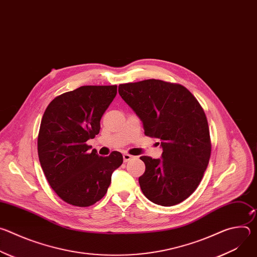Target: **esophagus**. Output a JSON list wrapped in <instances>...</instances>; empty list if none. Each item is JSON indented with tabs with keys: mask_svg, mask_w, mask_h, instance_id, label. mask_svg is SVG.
Masks as SVG:
<instances>
[{
	"mask_svg": "<svg viewBox=\"0 0 257 257\" xmlns=\"http://www.w3.org/2000/svg\"><path fill=\"white\" fill-rule=\"evenodd\" d=\"M134 157L133 156H131V155H129V154H124L123 155V160H124V163H127V162H129L130 160H132Z\"/></svg>",
	"mask_w": 257,
	"mask_h": 257,
	"instance_id": "obj_1",
	"label": "esophagus"
}]
</instances>
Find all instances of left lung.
I'll return each instance as SVG.
<instances>
[{
  "label": "left lung",
  "mask_w": 257,
  "mask_h": 257,
  "mask_svg": "<svg viewBox=\"0 0 257 257\" xmlns=\"http://www.w3.org/2000/svg\"><path fill=\"white\" fill-rule=\"evenodd\" d=\"M119 94L142 121L144 134L162 141L163 159L140 158L143 194L163 206L184 201L200 184L211 153L202 106L186 87L159 79L120 84Z\"/></svg>",
  "instance_id": "obj_1"
}]
</instances>
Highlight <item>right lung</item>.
Wrapping results in <instances>:
<instances>
[{"instance_id":"add662e5","label":"right lung","mask_w":257,"mask_h":257,"mask_svg":"<svg viewBox=\"0 0 257 257\" xmlns=\"http://www.w3.org/2000/svg\"><path fill=\"white\" fill-rule=\"evenodd\" d=\"M117 94V85H85L56 96L46 108L38 137L41 166L50 186L65 202L86 207L100 200L119 152L99 157L86 144L99 133L100 119Z\"/></svg>"}]
</instances>
